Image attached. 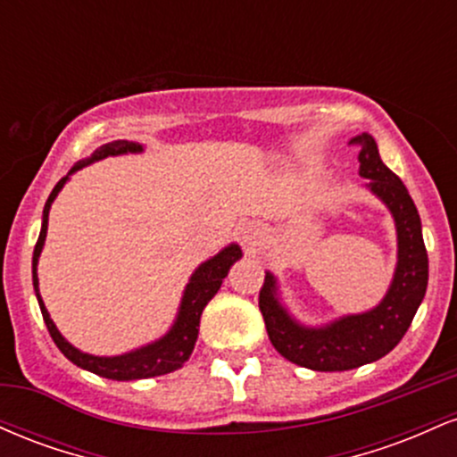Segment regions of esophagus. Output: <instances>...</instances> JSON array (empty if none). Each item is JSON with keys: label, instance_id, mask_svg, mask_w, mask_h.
<instances>
[{"label": "esophagus", "instance_id": "obj_1", "mask_svg": "<svg viewBox=\"0 0 457 457\" xmlns=\"http://www.w3.org/2000/svg\"><path fill=\"white\" fill-rule=\"evenodd\" d=\"M240 240L249 251H253L255 246L262 245L264 240V228L260 223H246L240 228Z\"/></svg>", "mask_w": 457, "mask_h": 457}]
</instances>
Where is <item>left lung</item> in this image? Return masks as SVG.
Returning a JSON list of instances; mask_svg holds the SVG:
<instances>
[{
  "mask_svg": "<svg viewBox=\"0 0 457 457\" xmlns=\"http://www.w3.org/2000/svg\"><path fill=\"white\" fill-rule=\"evenodd\" d=\"M359 174L371 191L389 206L397 228V269L378 307L359 316L335 320L324 328H305L287 316L275 296V277L266 275L260 287V312L270 344L292 363L313 371H345L389 354L411 327L428 287V251L423 245L421 219L403 182L378 154L371 135H356Z\"/></svg>",
  "mask_w": 457,
  "mask_h": 457,
  "instance_id": "obj_1",
  "label": "left lung"
}]
</instances>
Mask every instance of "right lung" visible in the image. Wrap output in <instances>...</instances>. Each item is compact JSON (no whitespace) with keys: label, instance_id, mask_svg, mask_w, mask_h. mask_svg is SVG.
I'll list each match as a JSON object with an SVG mask.
<instances>
[{"label":"right lung","instance_id":"1","mask_svg":"<svg viewBox=\"0 0 457 457\" xmlns=\"http://www.w3.org/2000/svg\"><path fill=\"white\" fill-rule=\"evenodd\" d=\"M127 152H141V145L135 144V141H112V144H104L92 154V159L77 162L68 174L72 171L81 170L86 167L87 162L104 159V156H115V154H127ZM68 180V176L62 178L60 182L54 187L49 199L45 204L43 211V229H40L38 243L34 246V258H31V272H34V290H36V298H38L40 312H43L45 324L49 328L51 339H54L57 348L62 350V354L66 356L68 361H72L77 367H83V370L92 371V374L103 376V378H112V380H139V378H152V376H162L170 374V371L182 367V363L191 356L193 348H195L197 342V333H199V318H202L204 307L208 305V301L217 295L219 287L228 275L229 266L234 264L236 260L240 258V246L238 245H229L225 246L221 253L214 255L212 260L204 262L199 269L193 272L191 281H188L185 296H182V305L180 312H178V318L171 327L170 333L165 337L159 339V342L144 345V348L135 350V353L129 354H120V356H92L77 350L75 345H71L64 337L60 335V330L55 328L54 320L49 318V312H46L43 298H40L38 292V275H36V264H38L40 251H43L45 238H46V225H49V208L54 204V199L60 188L64 187V182Z\"/></svg>","mask_w":457,"mask_h":457}]
</instances>
